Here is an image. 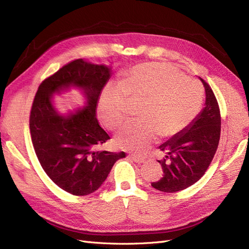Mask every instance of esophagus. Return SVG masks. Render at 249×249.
Returning a JSON list of instances; mask_svg holds the SVG:
<instances>
[{"label": "esophagus", "instance_id": "1", "mask_svg": "<svg viewBox=\"0 0 249 249\" xmlns=\"http://www.w3.org/2000/svg\"><path fill=\"white\" fill-rule=\"evenodd\" d=\"M129 157H130V159H131V160H133L135 163H138V164H140V163H144V161H145V158H143V157L135 156V155H130Z\"/></svg>", "mask_w": 249, "mask_h": 249}]
</instances>
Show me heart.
<instances>
[{"label":"heart","instance_id":"heart-1","mask_svg":"<svg viewBox=\"0 0 249 249\" xmlns=\"http://www.w3.org/2000/svg\"><path fill=\"white\" fill-rule=\"evenodd\" d=\"M203 90L192 77L182 76L167 63L149 62L135 66L118 83L105 86L99 102L103 124L115 130L126 118V101L142 102L140 122L126 123L115 136L123 149L142 153L160 135L172 138L182 133L196 117Z\"/></svg>","mask_w":249,"mask_h":249}]
</instances>
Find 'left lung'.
<instances>
[{
	"label": "left lung",
	"mask_w": 249,
	"mask_h": 249,
	"mask_svg": "<svg viewBox=\"0 0 249 249\" xmlns=\"http://www.w3.org/2000/svg\"><path fill=\"white\" fill-rule=\"evenodd\" d=\"M206 103L188 127L159 146L166 153L159 162L163 178L152 183L155 189L173 193L190 187L205 175L212 162L220 139L221 117L213 90L201 78Z\"/></svg>",
	"instance_id": "8db88e82"
}]
</instances>
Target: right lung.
Segmentation results:
<instances>
[{"mask_svg":"<svg viewBox=\"0 0 249 249\" xmlns=\"http://www.w3.org/2000/svg\"><path fill=\"white\" fill-rule=\"evenodd\" d=\"M111 67L77 59L47 78L38 87L30 114V132L35 153L43 170L58 187L72 195L96 191L124 152H94L109 135L96 119V106ZM79 89L86 106L61 115L53 106L55 94Z\"/></svg>","mask_w":249,"mask_h":249,"instance_id":"obj_1","label":"right lung"}]
</instances>
